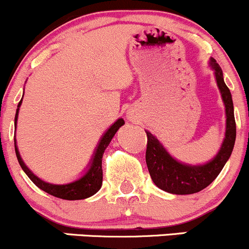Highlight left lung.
Segmentation results:
<instances>
[{"label": "left lung", "mask_w": 249, "mask_h": 249, "mask_svg": "<svg viewBox=\"0 0 249 249\" xmlns=\"http://www.w3.org/2000/svg\"><path fill=\"white\" fill-rule=\"evenodd\" d=\"M211 67L214 70L217 86L221 90L222 99L226 105L227 114L226 138L221 150L213 161L203 166H187L180 163L164 150L163 146L160 144L159 141L150 132L145 131L148 138L145 161L151 180L159 188L173 195H192L208 187L218 177L234 148L235 138H236V124H235L231 94L224 83L221 67L213 58H211Z\"/></svg>", "instance_id": "8db88e82"}]
</instances>
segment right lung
Listing matches in <instances>:
<instances>
[{"instance_id":"right-lung-1","label":"right lung","mask_w":249,"mask_h":249,"mask_svg":"<svg viewBox=\"0 0 249 249\" xmlns=\"http://www.w3.org/2000/svg\"><path fill=\"white\" fill-rule=\"evenodd\" d=\"M21 101L20 100L18 107H20ZM18 113H19V108L17 109V114H15V127H17V120H18ZM124 124V120L118 119L108 130L105 133L104 137L101 138L100 143H99L98 149L95 151V155L93 158V162H91L90 168L88 169V172L83 175L81 179L76 180V181L71 182V184L68 185H52L48 184V182L43 181L39 178H36L27 167L25 166L23 161L20 158L19 150L17 148V142L14 140V145H15V154H17L18 161H19L21 168L23 169V172L27 174V177L30 178L33 181V184L36 186H38L40 190L45 191L49 195L53 196V197L61 198V199H67V200H78V199H85V198L90 197V196L95 195L99 190H100L101 185H103V166H101V162H103V155L105 149L107 148V145L109 144L111 140L113 138V136L116 135L122 125Z\"/></svg>"}]
</instances>
